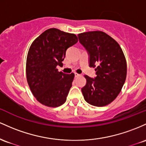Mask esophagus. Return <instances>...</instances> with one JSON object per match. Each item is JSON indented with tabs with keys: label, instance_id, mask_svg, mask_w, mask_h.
Instances as JSON below:
<instances>
[{
	"label": "esophagus",
	"instance_id": "esophagus-1",
	"mask_svg": "<svg viewBox=\"0 0 146 146\" xmlns=\"http://www.w3.org/2000/svg\"><path fill=\"white\" fill-rule=\"evenodd\" d=\"M74 75H75V77H78V76H81V74H77V73H76V72L74 73Z\"/></svg>",
	"mask_w": 146,
	"mask_h": 146
}]
</instances>
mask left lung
Returning a JSON list of instances; mask_svg holds the SVG:
<instances>
[{"label":"left lung","instance_id":"left-lung-1","mask_svg":"<svg viewBox=\"0 0 146 146\" xmlns=\"http://www.w3.org/2000/svg\"><path fill=\"white\" fill-rule=\"evenodd\" d=\"M80 43L89 56V66L95 68L96 77L85 76L86 84L81 88L88 104L97 107L107 106L120 93L125 81L127 64L119 43L101 31L78 34Z\"/></svg>","mask_w":146,"mask_h":146}]
</instances>
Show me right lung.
Returning a JSON list of instances; mask_svg holds the SVG:
<instances>
[{"label": "right lung", "instance_id": "obj_1", "mask_svg": "<svg viewBox=\"0 0 146 146\" xmlns=\"http://www.w3.org/2000/svg\"><path fill=\"white\" fill-rule=\"evenodd\" d=\"M77 36L56 28L47 29L31 45L26 63L27 83L40 104L58 107L66 101L74 74L58 72L67 50L76 44Z\"/></svg>", "mask_w": 146, "mask_h": 146}]
</instances>
